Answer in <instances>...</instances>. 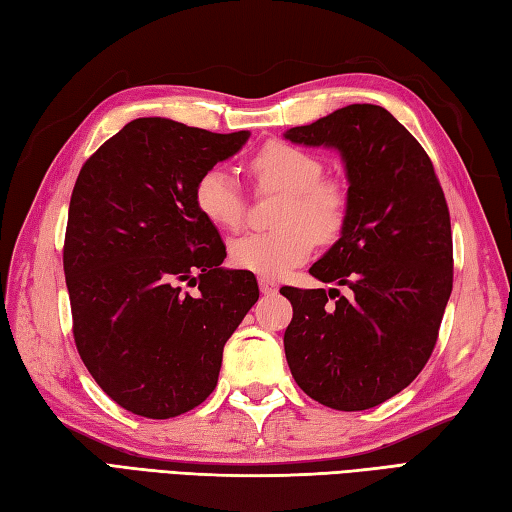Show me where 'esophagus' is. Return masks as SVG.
<instances>
[{
  "label": "esophagus",
  "mask_w": 512,
  "mask_h": 512,
  "mask_svg": "<svg viewBox=\"0 0 512 512\" xmlns=\"http://www.w3.org/2000/svg\"><path fill=\"white\" fill-rule=\"evenodd\" d=\"M258 287H260V291H263V294H276L278 291V285H276V280H271V278H265V276H260L258 278Z\"/></svg>",
  "instance_id": "esophagus-1"
}]
</instances>
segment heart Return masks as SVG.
<instances>
[{"mask_svg":"<svg viewBox=\"0 0 512 512\" xmlns=\"http://www.w3.org/2000/svg\"><path fill=\"white\" fill-rule=\"evenodd\" d=\"M258 190L283 192L269 232H249L229 243V263L265 278L300 265L320 241H333L347 225L349 187L325 174L318 154L296 143L271 139L249 159ZM194 205L212 225L236 229L245 218V194L225 168H210L194 183Z\"/></svg>","mask_w":512,"mask_h":512,"instance_id":"obj_1","label":"heart"}]
</instances>
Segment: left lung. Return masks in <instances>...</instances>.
Returning <instances> with one entry per match:
<instances>
[{
	"instance_id": "left-lung-1",
	"label": "left lung",
	"mask_w": 512,
	"mask_h": 512,
	"mask_svg": "<svg viewBox=\"0 0 512 512\" xmlns=\"http://www.w3.org/2000/svg\"><path fill=\"white\" fill-rule=\"evenodd\" d=\"M285 137L338 148L351 196L340 241L309 269L351 296L280 289L294 307L287 364L298 387L329 409H371L409 387L440 336L453 289L444 190L429 154L380 106L353 103Z\"/></svg>"
}]
</instances>
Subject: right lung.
I'll return each instance as SVG.
<instances>
[{
    "label": "right lung",
    "mask_w": 512,
    "mask_h": 512,
    "mask_svg": "<svg viewBox=\"0 0 512 512\" xmlns=\"http://www.w3.org/2000/svg\"><path fill=\"white\" fill-rule=\"evenodd\" d=\"M247 137L134 119L77 176L64 238L72 336L103 393L134 415L201 404L258 300L252 271L221 267L225 245L194 205L198 176Z\"/></svg>",
    "instance_id": "obj_1"
}]
</instances>
